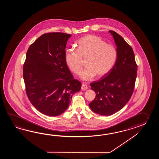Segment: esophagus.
Listing matches in <instances>:
<instances>
[{"label":"esophagus","instance_id":"obj_1","mask_svg":"<svg viewBox=\"0 0 159 159\" xmlns=\"http://www.w3.org/2000/svg\"><path fill=\"white\" fill-rule=\"evenodd\" d=\"M88 89V85L85 84H82V87H81V90H86Z\"/></svg>","mask_w":159,"mask_h":159}]
</instances>
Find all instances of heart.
I'll list each match as a JSON object with an SVG mask.
<instances>
[{"mask_svg": "<svg viewBox=\"0 0 159 159\" xmlns=\"http://www.w3.org/2000/svg\"><path fill=\"white\" fill-rule=\"evenodd\" d=\"M76 47L77 50H66L65 60L69 69L76 75L81 73L84 66L83 60H86L88 67L81 74L84 80H90L96 75L98 78L105 77L111 71L118 59L116 48L98 36L89 34L82 37Z\"/></svg>", "mask_w": 159, "mask_h": 159, "instance_id": "heart-1", "label": "heart"}]
</instances>
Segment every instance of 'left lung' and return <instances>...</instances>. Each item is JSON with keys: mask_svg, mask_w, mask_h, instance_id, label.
Instances as JSON below:
<instances>
[{"mask_svg": "<svg viewBox=\"0 0 159 159\" xmlns=\"http://www.w3.org/2000/svg\"><path fill=\"white\" fill-rule=\"evenodd\" d=\"M115 40L118 59L108 75L90 84L96 93L89 103L92 111L102 115H112L129 101L135 88L138 66L131 47L114 30H109Z\"/></svg>", "mask_w": 159, "mask_h": 159, "instance_id": "8db88e82", "label": "left lung"}]
</instances>
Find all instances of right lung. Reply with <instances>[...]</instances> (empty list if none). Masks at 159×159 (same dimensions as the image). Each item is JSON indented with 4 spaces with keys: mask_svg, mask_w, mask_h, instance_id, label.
Masks as SVG:
<instances>
[{
    "mask_svg": "<svg viewBox=\"0 0 159 159\" xmlns=\"http://www.w3.org/2000/svg\"><path fill=\"white\" fill-rule=\"evenodd\" d=\"M70 34H42L27 51L23 78L28 99L44 115L56 116L67 109L73 94L81 90L65 60Z\"/></svg>",
    "mask_w": 159,
    "mask_h": 159,
    "instance_id": "add662e5",
    "label": "right lung"
}]
</instances>
